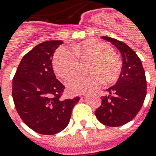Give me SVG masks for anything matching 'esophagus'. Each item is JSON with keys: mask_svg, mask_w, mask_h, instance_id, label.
Instances as JSON below:
<instances>
[{"mask_svg": "<svg viewBox=\"0 0 156 156\" xmlns=\"http://www.w3.org/2000/svg\"><path fill=\"white\" fill-rule=\"evenodd\" d=\"M85 96H86V94H82V95H81L82 98H83V97H85Z\"/></svg>", "mask_w": 156, "mask_h": 156, "instance_id": "1", "label": "esophagus"}]
</instances>
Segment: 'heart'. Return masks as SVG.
I'll use <instances>...</instances> for the list:
<instances>
[{
  "label": "heart",
  "mask_w": 156,
  "mask_h": 156,
  "mask_svg": "<svg viewBox=\"0 0 156 156\" xmlns=\"http://www.w3.org/2000/svg\"><path fill=\"white\" fill-rule=\"evenodd\" d=\"M75 53L65 46L60 47L54 55L53 67L62 78H67L77 68L78 58H90L85 74L75 73L66 81L72 94H83L95 89L101 80L105 83L116 81L121 73V62L110 45L97 40H84L73 46Z\"/></svg>",
  "instance_id": "obj_1"
}]
</instances>
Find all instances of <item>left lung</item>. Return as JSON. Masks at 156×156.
Here are the masks:
<instances>
[{"label":"left lung","mask_w":156,"mask_h":156,"mask_svg":"<svg viewBox=\"0 0 156 156\" xmlns=\"http://www.w3.org/2000/svg\"><path fill=\"white\" fill-rule=\"evenodd\" d=\"M102 40L111 42L122 57V67L115 85L106 89L101 97V105L95 111L96 118L109 127H119L134 118L146 96L147 83L141 60L123 42L111 37Z\"/></svg>","instance_id":"8db88e82"}]
</instances>
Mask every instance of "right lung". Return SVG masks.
Instances as JSON below:
<instances>
[{
	"label": "right lung",
	"instance_id": "add662e5",
	"mask_svg": "<svg viewBox=\"0 0 156 156\" xmlns=\"http://www.w3.org/2000/svg\"><path fill=\"white\" fill-rule=\"evenodd\" d=\"M62 40H49L23 57L12 80V98L18 115L38 133L52 135L65 129L79 97L61 100L65 87L56 79L52 57Z\"/></svg>",
	"mask_w": 156,
	"mask_h": 156
}]
</instances>
